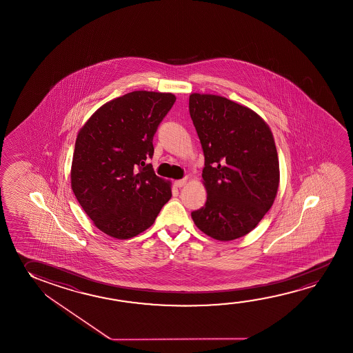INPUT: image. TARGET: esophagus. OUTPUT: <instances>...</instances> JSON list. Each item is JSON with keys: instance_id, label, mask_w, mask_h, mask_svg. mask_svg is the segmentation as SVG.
Segmentation results:
<instances>
[{"instance_id": "1", "label": "esophagus", "mask_w": 353, "mask_h": 353, "mask_svg": "<svg viewBox=\"0 0 353 353\" xmlns=\"http://www.w3.org/2000/svg\"><path fill=\"white\" fill-rule=\"evenodd\" d=\"M187 183V179H179V181H174V185L177 187V188H181V187H183V185Z\"/></svg>"}]
</instances>
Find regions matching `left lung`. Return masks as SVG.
<instances>
[{"mask_svg":"<svg viewBox=\"0 0 353 353\" xmlns=\"http://www.w3.org/2000/svg\"><path fill=\"white\" fill-rule=\"evenodd\" d=\"M190 114L202 145L208 194L192 219L208 236L235 240L260 223L277 194L273 135L254 110L220 96L193 93Z\"/></svg>","mask_w":353,"mask_h":353,"instance_id":"8db88e82","label":"left lung"}]
</instances>
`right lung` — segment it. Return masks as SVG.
<instances>
[{
    "label": "right lung",
    "instance_id": "add662e5",
    "mask_svg": "<svg viewBox=\"0 0 353 353\" xmlns=\"http://www.w3.org/2000/svg\"><path fill=\"white\" fill-rule=\"evenodd\" d=\"M172 93L134 91L94 112L76 139L71 187L101 232L125 240L150 228L171 198L151 163L152 139Z\"/></svg>",
    "mask_w": 353,
    "mask_h": 353
}]
</instances>
